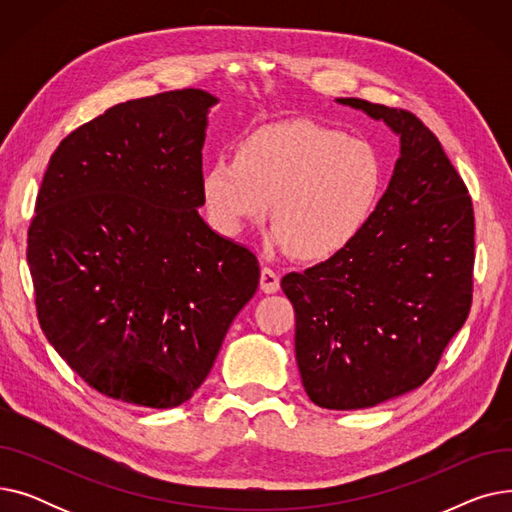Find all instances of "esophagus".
I'll return each instance as SVG.
<instances>
[{"label":"esophagus","instance_id":"1","mask_svg":"<svg viewBox=\"0 0 512 512\" xmlns=\"http://www.w3.org/2000/svg\"><path fill=\"white\" fill-rule=\"evenodd\" d=\"M259 286L265 294H274V292L280 290V276L274 270H270V267H263Z\"/></svg>","mask_w":512,"mask_h":512}]
</instances>
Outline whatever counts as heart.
Segmentation results:
<instances>
[{"label":"heart","instance_id":"obj_1","mask_svg":"<svg viewBox=\"0 0 512 512\" xmlns=\"http://www.w3.org/2000/svg\"><path fill=\"white\" fill-rule=\"evenodd\" d=\"M201 193L222 234L240 236L272 203L276 245L299 259L324 261L369 226L384 193V164L363 139L286 120L251 132L236 157L213 159Z\"/></svg>","mask_w":512,"mask_h":512}]
</instances>
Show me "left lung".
<instances>
[{
    "instance_id": "left-lung-1",
    "label": "left lung",
    "mask_w": 512,
    "mask_h": 512,
    "mask_svg": "<svg viewBox=\"0 0 512 512\" xmlns=\"http://www.w3.org/2000/svg\"><path fill=\"white\" fill-rule=\"evenodd\" d=\"M340 105L382 120L400 157L369 226L351 247L282 278L294 351L321 409L380 405L419 388L471 309L473 205L436 134L417 116L365 99Z\"/></svg>"
}]
</instances>
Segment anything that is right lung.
Masks as SVG:
<instances>
[{
  "label": "right lung",
  "mask_w": 512,
  "mask_h": 512,
  "mask_svg": "<svg viewBox=\"0 0 512 512\" xmlns=\"http://www.w3.org/2000/svg\"><path fill=\"white\" fill-rule=\"evenodd\" d=\"M201 89L114 105L51 155L26 261L39 324L97 392L172 409L203 384L259 286L257 257L201 218Z\"/></svg>",
  "instance_id": "1"
}]
</instances>
